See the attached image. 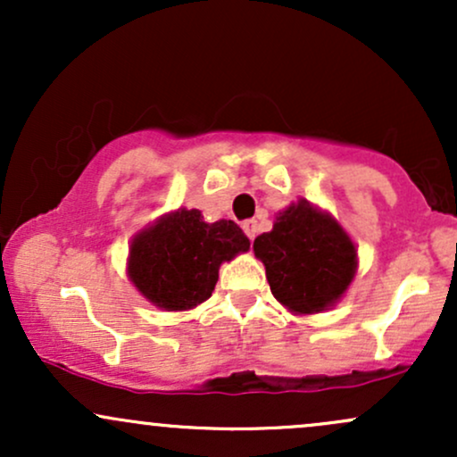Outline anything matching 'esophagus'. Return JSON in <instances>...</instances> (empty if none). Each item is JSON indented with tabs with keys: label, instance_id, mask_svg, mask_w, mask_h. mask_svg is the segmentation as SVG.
<instances>
[{
	"label": "esophagus",
	"instance_id": "1",
	"mask_svg": "<svg viewBox=\"0 0 457 457\" xmlns=\"http://www.w3.org/2000/svg\"><path fill=\"white\" fill-rule=\"evenodd\" d=\"M243 229H245V234L249 236V240H253L255 236H258V221H255V219H246V221L243 223Z\"/></svg>",
	"mask_w": 457,
	"mask_h": 457
}]
</instances>
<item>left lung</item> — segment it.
Returning <instances> with one entry per match:
<instances>
[{"instance_id": "8db88e82", "label": "left lung", "mask_w": 457, "mask_h": 457, "mask_svg": "<svg viewBox=\"0 0 457 457\" xmlns=\"http://www.w3.org/2000/svg\"><path fill=\"white\" fill-rule=\"evenodd\" d=\"M277 301L296 313L322 312L344 295L356 270V249L342 225L298 202L253 240Z\"/></svg>"}]
</instances>
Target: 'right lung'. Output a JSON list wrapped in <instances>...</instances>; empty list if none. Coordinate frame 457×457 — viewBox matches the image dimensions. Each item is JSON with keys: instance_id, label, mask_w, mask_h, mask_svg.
Masks as SVG:
<instances>
[{"instance_id": "right-lung-1", "label": "right lung", "mask_w": 457, "mask_h": 457, "mask_svg": "<svg viewBox=\"0 0 457 457\" xmlns=\"http://www.w3.org/2000/svg\"><path fill=\"white\" fill-rule=\"evenodd\" d=\"M249 245L234 221L206 223L199 211L180 208L133 240L129 277L156 307L191 309L211 298L221 262Z\"/></svg>"}]
</instances>
